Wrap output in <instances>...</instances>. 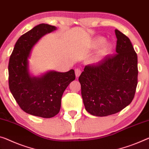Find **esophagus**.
<instances>
[{
    "label": "esophagus",
    "mask_w": 149,
    "mask_h": 149,
    "mask_svg": "<svg viewBox=\"0 0 149 149\" xmlns=\"http://www.w3.org/2000/svg\"><path fill=\"white\" fill-rule=\"evenodd\" d=\"M74 72H75V75H76V77H79L81 73V71L79 69V68H76V69L74 70Z\"/></svg>",
    "instance_id": "1"
}]
</instances>
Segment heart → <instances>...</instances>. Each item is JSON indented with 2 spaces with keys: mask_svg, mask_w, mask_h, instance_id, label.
<instances>
[{
  "mask_svg": "<svg viewBox=\"0 0 149 149\" xmlns=\"http://www.w3.org/2000/svg\"><path fill=\"white\" fill-rule=\"evenodd\" d=\"M105 39L102 37V36H98L93 40L92 45H91V47L93 49H97V48L99 47L100 45L103 44L104 42ZM111 45L109 42H106L102 46L101 48L98 50L96 56L94 57L93 59V63H97L100 61L102 58H104L105 56H107L110 53L111 51Z\"/></svg>",
  "mask_w": 149,
  "mask_h": 149,
  "instance_id": "heart-1",
  "label": "heart"
}]
</instances>
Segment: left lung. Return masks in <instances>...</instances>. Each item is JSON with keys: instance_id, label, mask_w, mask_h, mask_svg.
I'll return each instance as SVG.
<instances>
[{"instance_id": "left-lung-1", "label": "left lung", "mask_w": 149, "mask_h": 149, "mask_svg": "<svg viewBox=\"0 0 149 149\" xmlns=\"http://www.w3.org/2000/svg\"><path fill=\"white\" fill-rule=\"evenodd\" d=\"M116 54L86 66L79 81L86 111L94 116L115 114L133 99L137 85V55L127 36L115 29Z\"/></svg>"}]
</instances>
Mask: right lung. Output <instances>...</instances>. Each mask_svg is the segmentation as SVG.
<instances>
[{
    "label": "right lung",
    "mask_w": 149,
    "mask_h": 149,
    "mask_svg": "<svg viewBox=\"0 0 149 149\" xmlns=\"http://www.w3.org/2000/svg\"><path fill=\"white\" fill-rule=\"evenodd\" d=\"M56 26L40 24L18 39L8 64L9 88L25 113L42 118L59 113L64 91L75 79L73 69L65 72L48 70L34 76L29 68L32 50L41 38L56 31Z\"/></svg>",
    "instance_id": "add662e5"
}]
</instances>
